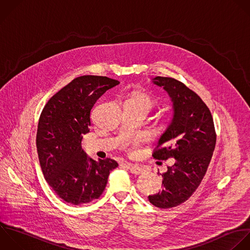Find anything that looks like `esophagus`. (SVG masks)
Wrapping results in <instances>:
<instances>
[{
	"label": "esophagus",
	"instance_id": "1",
	"mask_svg": "<svg viewBox=\"0 0 250 250\" xmlns=\"http://www.w3.org/2000/svg\"><path fill=\"white\" fill-rule=\"evenodd\" d=\"M126 166H128V168H129V170H130V172L132 173V174H135V175H139V174H141L143 171H144V169H143V167H141V166H139V165H135V164H131V163H124Z\"/></svg>",
	"mask_w": 250,
	"mask_h": 250
}]
</instances>
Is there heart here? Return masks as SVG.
<instances>
[{"label":"heart","mask_w":250,"mask_h":250,"mask_svg":"<svg viewBox=\"0 0 250 250\" xmlns=\"http://www.w3.org/2000/svg\"><path fill=\"white\" fill-rule=\"evenodd\" d=\"M126 104H132L145 106L148 110H150L152 108V106L155 104V100L150 95H148L145 92H135L129 97ZM136 145H137V142H133L130 150H133Z\"/></svg>","instance_id":"obj_1"}]
</instances>
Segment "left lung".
<instances>
[{
	"mask_svg": "<svg viewBox=\"0 0 250 250\" xmlns=\"http://www.w3.org/2000/svg\"><path fill=\"white\" fill-rule=\"evenodd\" d=\"M151 82L168 94L173 109L152 156L174 158L175 163L161 174L162 190L147 197L151 204L165 209L185 202L197 188L210 163L216 134L209 108L194 92L170 77L156 76Z\"/></svg>",
	"mask_w": 250,
	"mask_h": 250,
	"instance_id": "1",
	"label": "left lung"
}]
</instances>
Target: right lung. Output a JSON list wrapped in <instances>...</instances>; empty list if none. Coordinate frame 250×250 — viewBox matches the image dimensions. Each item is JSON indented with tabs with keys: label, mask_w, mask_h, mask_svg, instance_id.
<instances>
[{
	"label": "right lung",
	"mask_w": 250,
	"mask_h": 250,
	"mask_svg": "<svg viewBox=\"0 0 250 250\" xmlns=\"http://www.w3.org/2000/svg\"><path fill=\"white\" fill-rule=\"evenodd\" d=\"M118 84L104 76L77 77L54 95L41 113L36 137L40 165L48 184L65 202L79 205L99 198L118 166L110 158H89L81 146L96 102Z\"/></svg>",
	"instance_id": "1"
}]
</instances>
